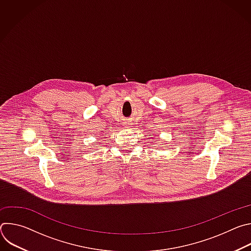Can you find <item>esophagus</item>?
Masks as SVG:
<instances>
[{"label": "esophagus", "instance_id": "1", "mask_svg": "<svg viewBox=\"0 0 251 251\" xmlns=\"http://www.w3.org/2000/svg\"><path fill=\"white\" fill-rule=\"evenodd\" d=\"M125 126H127V125H125Z\"/></svg>", "mask_w": 251, "mask_h": 251}]
</instances>
